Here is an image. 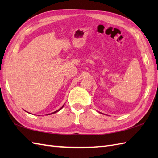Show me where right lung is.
Returning a JSON list of instances; mask_svg holds the SVG:
<instances>
[{
	"instance_id": "add662e5",
	"label": "right lung",
	"mask_w": 158,
	"mask_h": 158,
	"mask_svg": "<svg viewBox=\"0 0 158 158\" xmlns=\"http://www.w3.org/2000/svg\"><path fill=\"white\" fill-rule=\"evenodd\" d=\"M63 106H64V105L62 106V107H63ZM62 108H60V109L59 110H56V111H55V112H53V113H52L51 114H53V113H57V112H58V111H59V110H61V109H62ZM49 115H50V114H49Z\"/></svg>"
}]
</instances>
